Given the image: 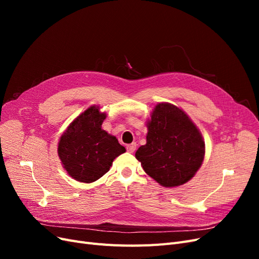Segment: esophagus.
Returning a JSON list of instances; mask_svg holds the SVG:
<instances>
[{"label":"esophagus","mask_w":259,"mask_h":259,"mask_svg":"<svg viewBox=\"0 0 259 259\" xmlns=\"http://www.w3.org/2000/svg\"><path fill=\"white\" fill-rule=\"evenodd\" d=\"M126 149H127V151H128V152L133 153V152H134V151L136 150V144H135V143H133V144H131V145H127Z\"/></svg>","instance_id":"1"}]
</instances>
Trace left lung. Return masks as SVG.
<instances>
[{"mask_svg": "<svg viewBox=\"0 0 259 259\" xmlns=\"http://www.w3.org/2000/svg\"><path fill=\"white\" fill-rule=\"evenodd\" d=\"M147 144L135 153L146 173L163 187H177L194 176L204 160L200 131L182 109L161 103L147 123Z\"/></svg>", "mask_w": 259, "mask_h": 259, "instance_id": "8db88e82", "label": "left lung"}]
</instances>
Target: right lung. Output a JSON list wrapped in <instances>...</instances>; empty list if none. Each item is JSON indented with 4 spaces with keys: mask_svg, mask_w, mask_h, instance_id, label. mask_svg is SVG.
<instances>
[{
    "mask_svg": "<svg viewBox=\"0 0 259 259\" xmlns=\"http://www.w3.org/2000/svg\"><path fill=\"white\" fill-rule=\"evenodd\" d=\"M107 114L92 106L69 125L58 143V155L67 173L81 183H93L110 169L125 152L115 136L101 128Z\"/></svg>",
    "mask_w": 259,
    "mask_h": 259,
    "instance_id": "obj_1",
    "label": "right lung"
}]
</instances>
